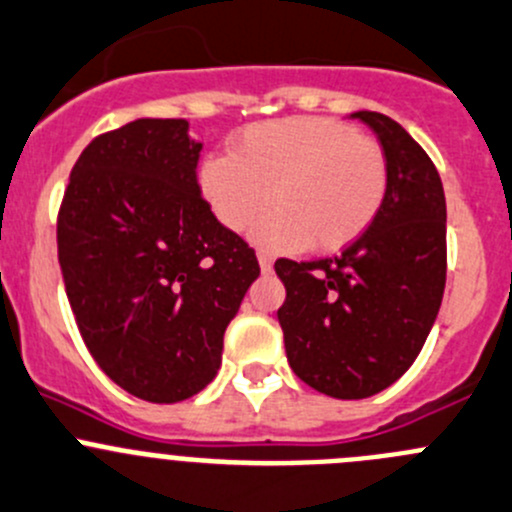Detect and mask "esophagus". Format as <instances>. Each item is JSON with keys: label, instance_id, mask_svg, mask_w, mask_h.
Returning a JSON list of instances; mask_svg holds the SVG:
<instances>
[{"label": "esophagus", "instance_id": "1", "mask_svg": "<svg viewBox=\"0 0 512 512\" xmlns=\"http://www.w3.org/2000/svg\"><path fill=\"white\" fill-rule=\"evenodd\" d=\"M259 266L264 274H269V271L274 269V256H271L269 251H259Z\"/></svg>", "mask_w": 512, "mask_h": 512}]
</instances>
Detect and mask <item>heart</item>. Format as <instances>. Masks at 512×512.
Listing matches in <instances>:
<instances>
[{
  "label": "heart",
  "instance_id": "obj_1",
  "mask_svg": "<svg viewBox=\"0 0 512 512\" xmlns=\"http://www.w3.org/2000/svg\"><path fill=\"white\" fill-rule=\"evenodd\" d=\"M201 193L231 231L251 226L271 248L332 253L374 223L389 188L377 140L332 118H286L251 125L198 170Z\"/></svg>",
  "mask_w": 512,
  "mask_h": 512
}]
</instances>
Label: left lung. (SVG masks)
Segmentation results:
<instances>
[{
  "mask_svg": "<svg viewBox=\"0 0 512 512\" xmlns=\"http://www.w3.org/2000/svg\"><path fill=\"white\" fill-rule=\"evenodd\" d=\"M352 118L377 133L387 158L382 211L339 256L274 264L286 286L276 314L291 369L337 399L372 397L412 367L447 274V208L435 163L387 115L359 110Z\"/></svg>",
  "mask_w": 512,
  "mask_h": 512,
  "instance_id": "1",
  "label": "left lung"
}]
</instances>
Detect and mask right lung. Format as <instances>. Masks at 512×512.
I'll list each match as a JSON object with an SVG mask.
<instances>
[{
	"label": "right lung",
	"instance_id": "right-lung-1",
	"mask_svg": "<svg viewBox=\"0 0 512 512\" xmlns=\"http://www.w3.org/2000/svg\"><path fill=\"white\" fill-rule=\"evenodd\" d=\"M186 120L140 118L82 150L57 216V256L85 347L115 384L170 405L221 367L223 334L261 269L218 223Z\"/></svg>",
	"mask_w": 512,
	"mask_h": 512
}]
</instances>
